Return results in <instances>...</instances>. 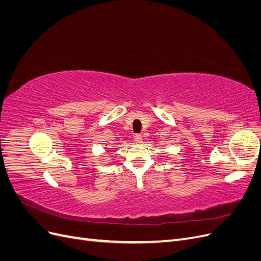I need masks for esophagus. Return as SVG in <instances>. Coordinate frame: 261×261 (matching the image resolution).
<instances>
[{
  "label": "esophagus",
  "mask_w": 261,
  "mask_h": 261,
  "mask_svg": "<svg viewBox=\"0 0 261 261\" xmlns=\"http://www.w3.org/2000/svg\"><path fill=\"white\" fill-rule=\"evenodd\" d=\"M135 141H136L137 144H140L141 141H143V137H141L140 135H136V136H135Z\"/></svg>",
  "instance_id": "obj_1"
}]
</instances>
